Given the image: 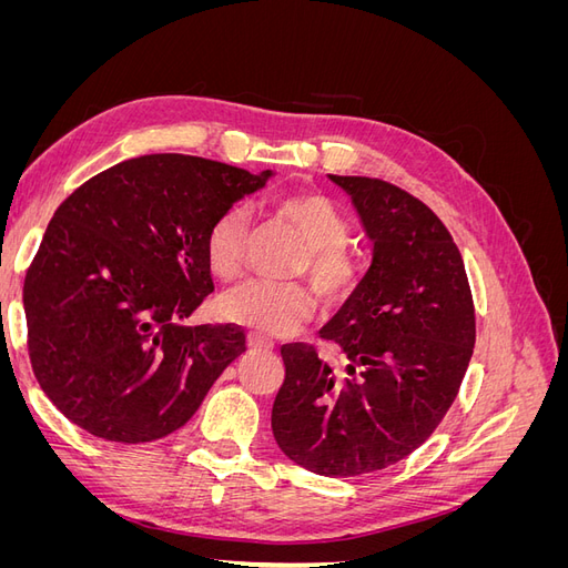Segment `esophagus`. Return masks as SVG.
Here are the masks:
<instances>
[{
	"mask_svg": "<svg viewBox=\"0 0 568 568\" xmlns=\"http://www.w3.org/2000/svg\"><path fill=\"white\" fill-rule=\"evenodd\" d=\"M272 348H274L272 341H267V338H263V336H257V334H251V336H248V351H251V353H267V351H272Z\"/></svg>",
	"mask_w": 568,
	"mask_h": 568,
	"instance_id": "1",
	"label": "esophagus"
}]
</instances>
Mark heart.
Returning a JSON list of instances; mask_svg holds the SVG:
<instances>
[{"label": "heart", "instance_id": "b5f03b06", "mask_svg": "<svg viewBox=\"0 0 568 568\" xmlns=\"http://www.w3.org/2000/svg\"><path fill=\"white\" fill-rule=\"evenodd\" d=\"M277 211L294 225L307 244L301 272L326 303L348 301L359 284V265L346 251L351 222L338 205L322 194H298L277 203ZM251 215L242 205L220 213L205 232V263L213 277L230 282L244 267ZM315 298L298 284L246 282L227 291L220 301V315L248 326L257 336L284 338L313 315Z\"/></svg>", "mask_w": 568, "mask_h": 568}]
</instances>
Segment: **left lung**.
<instances>
[{"instance_id":"obj_1","label":"left lung","mask_w":568,"mask_h":568,"mask_svg":"<svg viewBox=\"0 0 568 568\" xmlns=\"http://www.w3.org/2000/svg\"><path fill=\"white\" fill-rule=\"evenodd\" d=\"M329 180L355 205L372 265L320 329L334 359L282 346L272 434L303 469L346 478L390 467L436 432L467 374L476 315L459 248L428 205L384 180Z\"/></svg>"}]
</instances>
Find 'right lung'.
Wrapping results in <instances>:
<instances>
[{
	"label": "right lung",
	"instance_id": "obj_1",
	"mask_svg": "<svg viewBox=\"0 0 568 568\" xmlns=\"http://www.w3.org/2000/svg\"><path fill=\"white\" fill-rule=\"evenodd\" d=\"M272 170L182 153L118 163L78 186L28 267V353L47 398L84 432L149 443L178 432L239 355L236 324L182 326L213 294L205 232Z\"/></svg>",
	"mask_w": 568,
	"mask_h": 568
}]
</instances>
